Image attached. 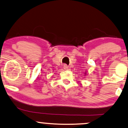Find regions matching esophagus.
Wrapping results in <instances>:
<instances>
[{"mask_svg":"<svg viewBox=\"0 0 128 128\" xmlns=\"http://www.w3.org/2000/svg\"><path fill=\"white\" fill-rule=\"evenodd\" d=\"M64 69H65V70H67V69H68V66L67 64H64Z\"/></svg>","mask_w":128,"mask_h":128,"instance_id":"1","label":"esophagus"}]
</instances>
